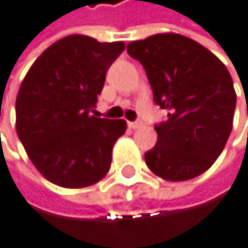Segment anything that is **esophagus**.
<instances>
[{
	"instance_id": "esophagus-1",
	"label": "esophagus",
	"mask_w": 248,
	"mask_h": 248,
	"mask_svg": "<svg viewBox=\"0 0 248 248\" xmlns=\"http://www.w3.org/2000/svg\"><path fill=\"white\" fill-rule=\"evenodd\" d=\"M128 125H129V128H131V129H138V128H141V126L144 125V123L138 120V122H129Z\"/></svg>"
}]
</instances>
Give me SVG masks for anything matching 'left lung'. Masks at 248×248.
Instances as JSON below:
<instances>
[{
	"label": "left lung",
	"instance_id": "1",
	"mask_svg": "<svg viewBox=\"0 0 248 248\" xmlns=\"http://www.w3.org/2000/svg\"><path fill=\"white\" fill-rule=\"evenodd\" d=\"M126 49L145 69L154 103L169 111L154 126L157 142L144 155L147 166L172 182L202 175L232 131L237 94L226 66L179 33H157Z\"/></svg>",
	"mask_w": 248,
	"mask_h": 248
}]
</instances>
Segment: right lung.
<instances>
[{"instance_id":"right-lung-1","label":"right lung","mask_w":248,"mask_h":248,"mask_svg":"<svg viewBox=\"0 0 248 248\" xmlns=\"http://www.w3.org/2000/svg\"><path fill=\"white\" fill-rule=\"evenodd\" d=\"M123 49L120 41L69 35L48 46L26 73L16 98V131L49 182L83 188L107 175L126 122L91 113L108 67Z\"/></svg>"}]
</instances>
